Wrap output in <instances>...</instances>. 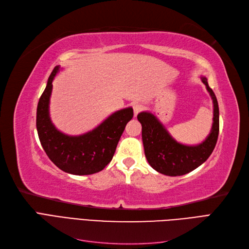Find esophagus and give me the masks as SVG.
<instances>
[{
	"label": "esophagus",
	"instance_id": "esophagus-1",
	"mask_svg": "<svg viewBox=\"0 0 249 249\" xmlns=\"http://www.w3.org/2000/svg\"><path fill=\"white\" fill-rule=\"evenodd\" d=\"M133 109H134V115L136 116L138 113H140L143 109H144V107H143L142 104H135L133 106Z\"/></svg>",
	"mask_w": 249,
	"mask_h": 249
}]
</instances>
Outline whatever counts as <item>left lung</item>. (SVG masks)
Returning <instances> with one entry per match:
<instances>
[{
  "label": "left lung",
  "instance_id": "8db88e82",
  "mask_svg": "<svg viewBox=\"0 0 249 249\" xmlns=\"http://www.w3.org/2000/svg\"><path fill=\"white\" fill-rule=\"evenodd\" d=\"M214 105L212 130L200 144L184 145L173 139L158 118L149 112H141L137 118L142 125V141L146 159L155 170L169 177L183 176L206 162L215 148L219 134V108L216 95L201 77Z\"/></svg>",
  "mask_w": 249,
  "mask_h": 249
}]
</instances>
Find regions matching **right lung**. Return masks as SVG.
<instances>
[{
	"label": "right lung",
	"instance_id": "1",
	"mask_svg": "<svg viewBox=\"0 0 249 249\" xmlns=\"http://www.w3.org/2000/svg\"><path fill=\"white\" fill-rule=\"evenodd\" d=\"M60 67L49 77L36 113V127L44 152L58 168L76 176H87L103 170L114 156L126 124L133 118V109L113 113L94 130L80 136H67L52 124L49 114L52 82Z\"/></svg>",
	"mask_w": 249,
	"mask_h": 249
}]
</instances>
